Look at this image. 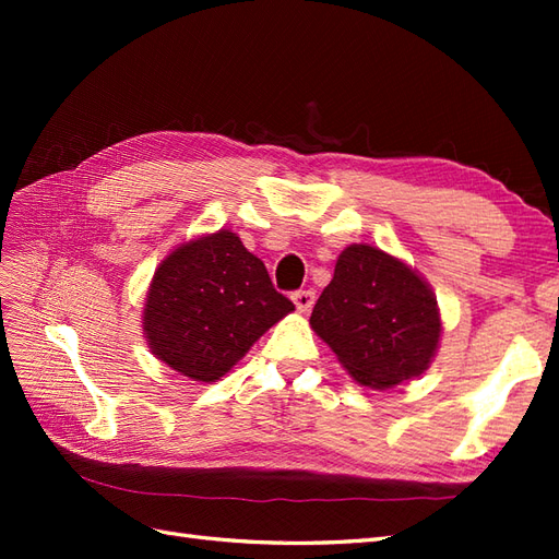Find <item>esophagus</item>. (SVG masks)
<instances>
[{"instance_id":"esophagus-1","label":"esophagus","mask_w":559,"mask_h":559,"mask_svg":"<svg viewBox=\"0 0 559 559\" xmlns=\"http://www.w3.org/2000/svg\"><path fill=\"white\" fill-rule=\"evenodd\" d=\"M293 302L300 312H307L314 305V290H295L293 293Z\"/></svg>"}]
</instances>
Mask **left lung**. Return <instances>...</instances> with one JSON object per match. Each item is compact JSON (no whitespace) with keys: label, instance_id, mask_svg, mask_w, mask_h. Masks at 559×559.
Returning <instances> with one entry per match:
<instances>
[{"label":"left lung","instance_id":"8db88e82","mask_svg":"<svg viewBox=\"0 0 559 559\" xmlns=\"http://www.w3.org/2000/svg\"><path fill=\"white\" fill-rule=\"evenodd\" d=\"M310 324L355 382L372 389L425 372L442 331L427 283L370 245L343 249Z\"/></svg>","mask_w":559,"mask_h":559}]
</instances>
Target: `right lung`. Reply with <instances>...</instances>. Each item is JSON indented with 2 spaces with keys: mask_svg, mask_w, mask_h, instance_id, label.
<instances>
[{
  "mask_svg": "<svg viewBox=\"0 0 559 559\" xmlns=\"http://www.w3.org/2000/svg\"><path fill=\"white\" fill-rule=\"evenodd\" d=\"M295 305L240 237L218 230L177 247L146 295L144 331L158 360L194 382H216Z\"/></svg>",
  "mask_w": 559,
  "mask_h": 559,
  "instance_id": "obj_1",
  "label": "right lung"
}]
</instances>
